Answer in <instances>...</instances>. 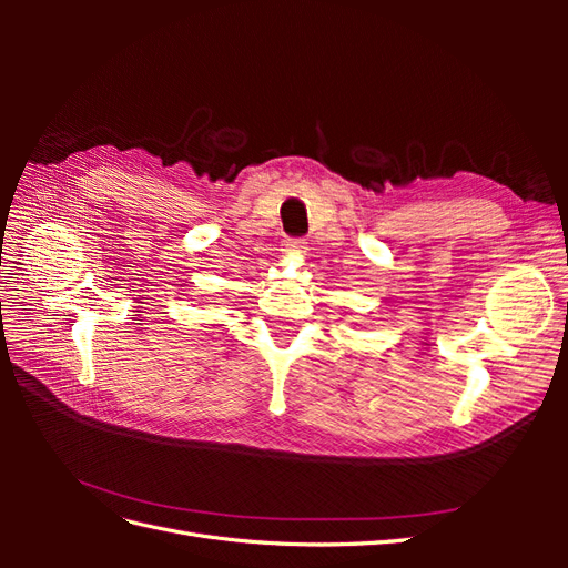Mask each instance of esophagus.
Masks as SVG:
<instances>
[{"mask_svg":"<svg viewBox=\"0 0 568 568\" xmlns=\"http://www.w3.org/2000/svg\"><path fill=\"white\" fill-rule=\"evenodd\" d=\"M305 239H284V251L286 253H303L305 251Z\"/></svg>","mask_w":568,"mask_h":568,"instance_id":"34e87169","label":"esophagus"}]
</instances>
